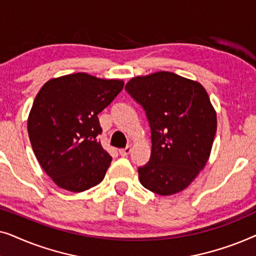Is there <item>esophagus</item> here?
I'll return each mask as SVG.
<instances>
[{
    "label": "esophagus",
    "mask_w": 256,
    "mask_h": 256,
    "mask_svg": "<svg viewBox=\"0 0 256 256\" xmlns=\"http://www.w3.org/2000/svg\"><path fill=\"white\" fill-rule=\"evenodd\" d=\"M130 152H132L130 146H126L124 149H120V150H118V154H120V155H121L122 157H126V156H128L129 154H130Z\"/></svg>",
    "instance_id": "obj_1"
}]
</instances>
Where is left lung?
Segmentation results:
<instances>
[{"mask_svg":"<svg viewBox=\"0 0 256 256\" xmlns=\"http://www.w3.org/2000/svg\"><path fill=\"white\" fill-rule=\"evenodd\" d=\"M126 90L146 110L152 155L138 168L141 184L170 196L186 188L208 163L216 132V113L202 84L172 72L135 76Z\"/></svg>","mask_w":256,"mask_h":256,"instance_id":"8db88e82","label":"left lung"}]
</instances>
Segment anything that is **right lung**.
I'll return each mask as SVG.
<instances>
[{
	"instance_id": "obj_1",
	"label": "right lung",
	"mask_w": 256,
	"mask_h": 256,
	"mask_svg": "<svg viewBox=\"0 0 256 256\" xmlns=\"http://www.w3.org/2000/svg\"><path fill=\"white\" fill-rule=\"evenodd\" d=\"M124 80L73 73L48 80L28 118L31 146L56 185L82 192L104 180L112 156L102 148L100 114L124 88Z\"/></svg>"
}]
</instances>
